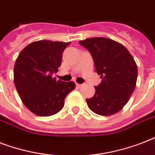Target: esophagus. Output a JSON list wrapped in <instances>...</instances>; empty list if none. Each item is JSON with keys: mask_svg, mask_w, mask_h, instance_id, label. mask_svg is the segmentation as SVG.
<instances>
[{"mask_svg": "<svg viewBox=\"0 0 155 155\" xmlns=\"http://www.w3.org/2000/svg\"><path fill=\"white\" fill-rule=\"evenodd\" d=\"M76 87H77L78 88H80V87H82V84H76Z\"/></svg>", "mask_w": 155, "mask_h": 155, "instance_id": "esophagus-1", "label": "esophagus"}]
</instances>
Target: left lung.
Listing matches in <instances>:
<instances>
[{
    "label": "left lung",
    "mask_w": 155,
    "mask_h": 155,
    "mask_svg": "<svg viewBox=\"0 0 155 155\" xmlns=\"http://www.w3.org/2000/svg\"><path fill=\"white\" fill-rule=\"evenodd\" d=\"M94 61L101 83L87 99L88 108L101 116L115 114L129 101L136 87L137 67L134 57L122 44L106 38H91L80 41Z\"/></svg>",
    "instance_id": "obj_1"
}]
</instances>
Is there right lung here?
Wrapping results in <instances>:
<instances>
[{
    "label": "right lung",
    "mask_w": 155,
    "mask_h": 155,
    "mask_svg": "<svg viewBox=\"0 0 155 155\" xmlns=\"http://www.w3.org/2000/svg\"><path fill=\"white\" fill-rule=\"evenodd\" d=\"M69 42L40 40L20 52L13 68L16 89L25 106L40 117L58 113L64 100L75 88V83L53 77L60 67L63 51Z\"/></svg>",
    "instance_id": "right-lung-1"
}]
</instances>
